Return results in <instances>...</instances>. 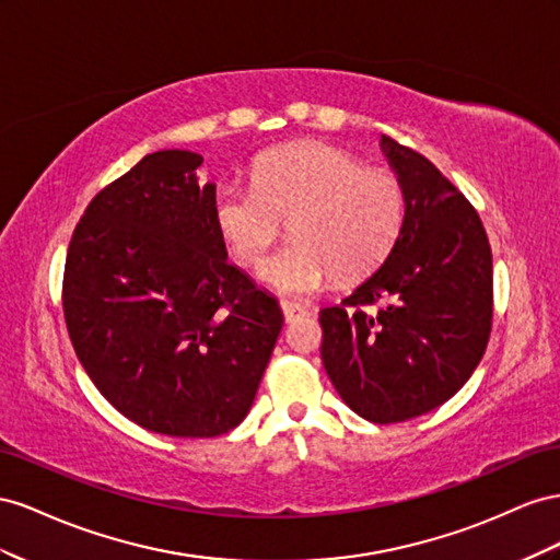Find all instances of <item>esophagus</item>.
Returning a JSON list of instances; mask_svg holds the SVG:
<instances>
[{
  "label": "esophagus",
  "mask_w": 560,
  "mask_h": 560,
  "mask_svg": "<svg viewBox=\"0 0 560 560\" xmlns=\"http://www.w3.org/2000/svg\"><path fill=\"white\" fill-rule=\"evenodd\" d=\"M281 310H283V316H285V322H289V324L310 312L305 305H298V302H281Z\"/></svg>",
  "instance_id": "esophagus-1"
}]
</instances>
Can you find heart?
<instances>
[{"mask_svg":"<svg viewBox=\"0 0 560 560\" xmlns=\"http://www.w3.org/2000/svg\"><path fill=\"white\" fill-rule=\"evenodd\" d=\"M253 185H220L213 220L232 255L258 265L291 218V242L271 253L260 281L289 298L369 277L387 260L406 222V189L389 171L328 142H295L255 159Z\"/></svg>","mask_w":560,"mask_h":560,"instance_id":"b5f03b06","label":"heart"}]
</instances>
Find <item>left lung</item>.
Here are the masks:
<instances>
[{"mask_svg": "<svg viewBox=\"0 0 560 560\" xmlns=\"http://www.w3.org/2000/svg\"><path fill=\"white\" fill-rule=\"evenodd\" d=\"M380 150L406 189L401 236L318 322L332 387L363 420L389 424L439 408L476 371L490 338L492 253L481 218L429 159L389 136Z\"/></svg>", "mask_w": 560, "mask_h": 560, "instance_id": "left-lung-1", "label": "left lung"}]
</instances>
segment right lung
Returning a JSON list of instances; mask_svg holds the SVG:
<instances>
[{
	"label": "right lung",
	"mask_w": 560,
	"mask_h": 560,
	"mask_svg": "<svg viewBox=\"0 0 560 560\" xmlns=\"http://www.w3.org/2000/svg\"><path fill=\"white\" fill-rule=\"evenodd\" d=\"M203 156H142L72 234L62 310L93 385L154 434L209 439L246 418L283 326L275 295L228 262Z\"/></svg>",
	"instance_id": "obj_1"
}]
</instances>
